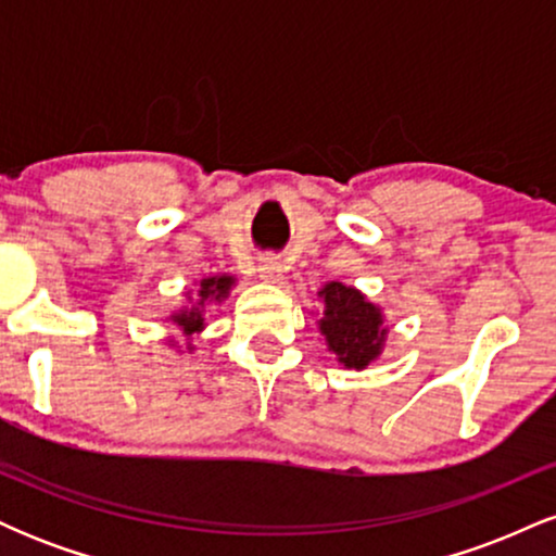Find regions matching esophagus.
Masks as SVG:
<instances>
[{"instance_id":"1","label":"esophagus","mask_w":556,"mask_h":556,"mask_svg":"<svg viewBox=\"0 0 556 556\" xmlns=\"http://www.w3.org/2000/svg\"><path fill=\"white\" fill-rule=\"evenodd\" d=\"M258 274L266 279V282H279V279H282V274H285L282 261L264 258V261H261V266H258Z\"/></svg>"}]
</instances>
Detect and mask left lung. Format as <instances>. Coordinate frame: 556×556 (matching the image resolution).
Listing matches in <instances>:
<instances>
[{
    "label": "left lung",
    "mask_w": 556,
    "mask_h": 556,
    "mask_svg": "<svg viewBox=\"0 0 556 556\" xmlns=\"http://www.w3.org/2000/svg\"><path fill=\"white\" fill-rule=\"evenodd\" d=\"M318 295L324 298V318L318 329L337 361L348 368H366L379 358L387 329L381 327V311L368 303L355 287L329 282Z\"/></svg>",
    "instance_id": "8db88e82"
}]
</instances>
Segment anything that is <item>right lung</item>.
Instances as JSON below:
<instances>
[{
    "label": "right lung",
    "instance_id": "right-lung-1",
    "mask_svg": "<svg viewBox=\"0 0 556 556\" xmlns=\"http://www.w3.org/2000/svg\"><path fill=\"white\" fill-rule=\"evenodd\" d=\"M235 285L232 277H208V279H201V287H198V300L190 308L180 311V314L172 316V321L177 324V327L182 329L185 337H193L195 331L203 329V305L208 303V300H222L227 298L229 287Z\"/></svg>",
    "mask_w": 556,
    "mask_h": 556
}]
</instances>
